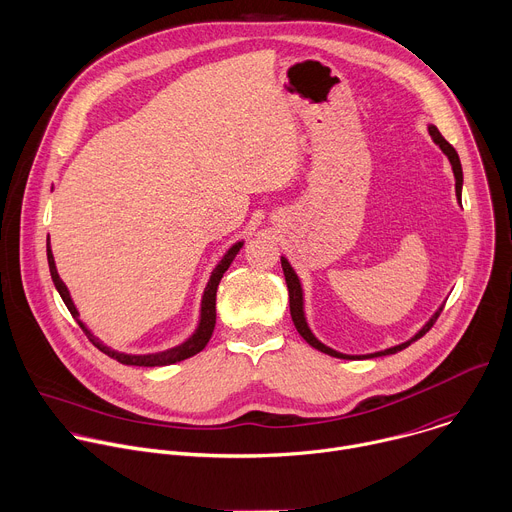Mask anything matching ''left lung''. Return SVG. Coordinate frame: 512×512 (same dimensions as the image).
Returning a JSON list of instances; mask_svg holds the SVG:
<instances>
[{
	"mask_svg": "<svg viewBox=\"0 0 512 512\" xmlns=\"http://www.w3.org/2000/svg\"><path fill=\"white\" fill-rule=\"evenodd\" d=\"M428 132H430V136L434 138V142L442 148V152L448 156V160H450V164H452V170H454V179H456V199L460 201V197H462V166H460V158H458V152L454 150V146L438 132V128L436 126H428ZM281 267H283V275H285V283H287V289H289V311H291V319H293V325L297 327V331H299V335L305 339V342L311 346V348H315V350H319V352H323V354H327V356H333V358H342V360H368V358H380V356H390V354H396V352H402L404 348H408L412 342H416V339H420L432 325H434V321L438 319V315L442 313V307L434 313V317L412 337V339H408V342H404V344H400V346H394V348H388V350H384V352H376V354H368V356H346V354H339V352H335V350H331V348H327V346H323L319 339H315V335L311 333V329L307 327V321H305V315H303V293H301V283H299V279H297V275H295V271L291 269V265H289V261L285 259V257H281Z\"/></svg>",
	"mask_w": 512,
	"mask_h": 512,
	"instance_id": "1",
	"label": "left lung"
}]
</instances>
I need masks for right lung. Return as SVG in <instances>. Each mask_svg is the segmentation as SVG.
Segmentation results:
<instances>
[{
  "label": "right lung",
  "mask_w": 512,
  "mask_h": 512,
  "mask_svg": "<svg viewBox=\"0 0 512 512\" xmlns=\"http://www.w3.org/2000/svg\"><path fill=\"white\" fill-rule=\"evenodd\" d=\"M243 243H237L233 245L227 255L221 259V263L215 267L209 283H207V289H205V295H203V303H201V321H199V327L197 331L187 339L185 344L173 348V350H166V352H160V354H148V356H128V354H118L110 348H106L102 342H98V339L84 327V323L80 321V313L78 309L74 307L72 303V297L64 285V281L60 279L58 271H56V263H54V255H52V249H50V237H48V265H50V275H52V281L60 293V297L64 299L68 311L72 313V317L80 323V327L86 331L90 342L100 350L104 352L106 356H110L112 360L120 362V364H126V366H142V368H154V366H168V364H177V362H183L195 354H199L201 350H205V346L209 344V339L213 335V329H215V321H217V309H215V301H217V287H219V281L223 277V273L229 269V265L233 263L235 255L239 253Z\"/></svg>",
  "instance_id": "1"
}]
</instances>
